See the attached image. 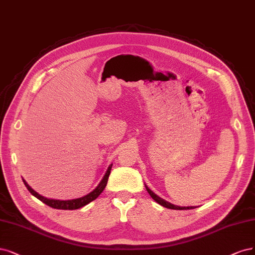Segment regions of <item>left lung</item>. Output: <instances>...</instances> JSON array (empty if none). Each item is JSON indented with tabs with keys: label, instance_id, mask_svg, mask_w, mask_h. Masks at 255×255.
Instances as JSON below:
<instances>
[{
	"label": "left lung",
	"instance_id": "8db88e82",
	"mask_svg": "<svg viewBox=\"0 0 255 255\" xmlns=\"http://www.w3.org/2000/svg\"><path fill=\"white\" fill-rule=\"evenodd\" d=\"M144 186H145V189H146L147 193H148V194H150V196L156 201L157 204H159L160 206H162V207H164V208L173 209V210H191V209H195V208H196V207H194V206H190V207H179V206H175V205L169 203V201H166V200L162 199L161 197L156 195L152 190H150V189L147 188L146 184H144Z\"/></svg>",
	"mask_w": 255,
	"mask_h": 255
}]
</instances>
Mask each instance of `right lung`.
<instances>
[{
	"instance_id": "add662e5",
	"label": "right lung",
	"mask_w": 255,
	"mask_h": 255,
	"mask_svg": "<svg viewBox=\"0 0 255 255\" xmlns=\"http://www.w3.org/2000/svg\"><path fill=\"white\" fill-rule=\"evenodd\" d=\"M112 165L113 164H110L107 172H105L104 176L102 177L101 181L99 182V184H98L97 187H96L92 192H90L89 194H86V195H84L82 197L75 198V199L60 200V199L46 198V197L40 195L39 193H37L33 189H31V187L24 179H23V182H24V184L26 186V188H27V190L31 193V194L34 197H37L38 199H40L42 203H44L45 205H47V206H49L51 208H54V209H60V210H76V209H79V208H82V207L86 206L87 204H90L91 201L95 200L96 198H97L101 194L102 191L105 189V187H107L108 179H109V176H110V174H111V170H112Z\"/></svg>"
}]
</instances>
